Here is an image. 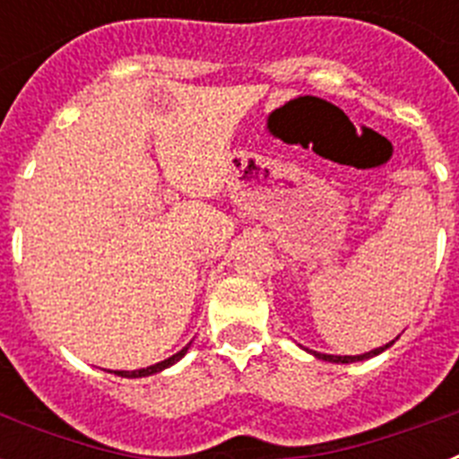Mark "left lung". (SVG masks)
<instances>
[{
    "mask_svg": "<svg viewBox=\"0 0 459 459\" xmlns=\"http://www.w3.org/2000/svg\"><path fill=\"white\" fill-rule=\"evenodd\" d=\"M393 342H395V340H393ZM393 342L384 344V347H377V350L366 351V354H359V356H331V354H322V351H312V354L317 356V359H322V360H331V363H356V360H366V359H372V356L381 354V351L388 350Z\"/></svg>",
    "mask_w": 459,
    "mask_h": 459,
    "instance_id": "left-lung-1",
    "label": "left lung"
}]
</instances>
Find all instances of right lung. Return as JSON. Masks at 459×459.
<instances>
[{"instance_id": "1", "label": "right lung", "mask_w": 459, "mask_h": 459, "mask_svg": "<svg viewBox=\"0 0 459 459\" xmlns=\"http://www.w3.org/2000/svg\"><path fill=\"white\" fill-rule=\"evenodd\" d=\"M188 347H190V344H186L184 350H181V351H177V354H174V356H169V359L160 360V363H156V366L142 368V370H115V375H119V377H128V379H135V377H149V375H156V372L165 370V368L174 366V363H177V360H181V359H184V356H186V351H188Z\"/></svg>"}]
</instances>
